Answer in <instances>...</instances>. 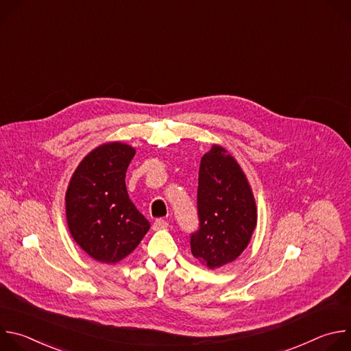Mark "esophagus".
Here are the masks:
<instances>
[{"label":"esophagus","instance_id":"1","mask_svg":"<svg viewBox=\"0 0 351 351\" xmlns=\"http://www.w3.org/2000/svg\"><path fill=\"white\" fill-rule=\"evenodd\" d=\"M168 228V222L165 219H156L153 223V229L154 230H161V229H167Z\"/></svg>","mask_w":351,"mask_h":351}]
</instances>
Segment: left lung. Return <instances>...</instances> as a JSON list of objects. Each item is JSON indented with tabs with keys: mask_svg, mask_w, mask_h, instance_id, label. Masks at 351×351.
I'll list each match as a JSON object with an SVG mask.
<instances>
[{
	"mask_svg": "<svg viewBox=\"0 0 351 351\" xmlns=\"http://www.w3.org/2000/svg\"><path fill=\"white\" fill-rule=\"evenodd\" d=\"M197 208L191 254L210 269L234 261L252 240L257 206L243 169L222 145L213 144L199 162Z\"/></svg>",
	"mask_w": 351,
	"mask_h": 351,
	"instance_id": "obj_1",
	"label": "left lung"
}]
</instances>
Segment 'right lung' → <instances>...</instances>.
Wrapping results in <instances>:
<instances>
[{"label": "right lung", "mask_w": 351, "mask_h": 351, "mask_svg": "<svg viewBox=\"0 0 351 351\" xmlns=\"http://www.w3.org/2000/svg\"><path fill=\"white\" fill-rule=\"evenodd\" d=\"M134 154L136 149L122 141L95 147L80 161L66 189L71 236L98 263H119L149 229L126 190L125 176Z\"/></svg>", "instance_id": "right-lung-1"}]
</instances>
